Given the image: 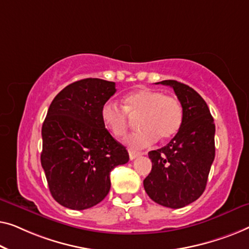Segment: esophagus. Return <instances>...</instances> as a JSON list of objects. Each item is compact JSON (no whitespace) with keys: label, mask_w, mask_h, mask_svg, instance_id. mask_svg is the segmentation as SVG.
Returning a JSON list of instances; mask_svg holds the SVG:
<instances>
[{"label":"esophagus","mask_w":249,"mask_h":249,"mask_svg":"<svg viewBox=\"0 0 249 249\" xmlns=\"http://www.w3.org/2000/svg\"><path fill=\"white\" fill-rule=\"evenodd\" d=\"M128 155H129V159L133 160V159L138 158V157L141 156L142 153H141V152H136V151H132V150H129V151H128Z\"/></svg>","instance_id":"34e87169"}]
</instances>
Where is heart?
I'll return each instance as SVG.
<instances>
[{"label": "heart", "mask_w": 249, "mask_h": 249, "mask_svg": "<svg viewBox=\"0 0 249 249\" xmlns=\"http://www.w3.org/2000/svg\"><path fill=\"white\" fill-rule=\"evenodd\" d=\"M128 116L140 118L138 125L141 129L129 135L126 142L132 149H141L155 143L158 138L161 141L174 138L183 124L184 113L176 97L148 88L126 94L123 107L109 100L100 109L101 123L117 139L127 132Z\"/></svg>", "instance_id": "b5f03b06"}]
</instances>
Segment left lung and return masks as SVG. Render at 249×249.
I'll use <instances>...</instances> for the list:
<instances>
[{"label":"left lung","mask_w":249,"mask_h":249,"mask_svg":"<svg viewBox=\"0 0 249 249\" xmlns=\"http://www.w3.org/2000/svg\"><path fill=\"white\" fill-rule=\"evenodd\" d=\"M158 83L174 89L183 107V124L167 145L149 152L152 169L143 186L152 201L179 209L205 190L215 156V125L208 105L193 88L175 80Z\"/></svg>","instance_id":"obj_1"}]
</instances>
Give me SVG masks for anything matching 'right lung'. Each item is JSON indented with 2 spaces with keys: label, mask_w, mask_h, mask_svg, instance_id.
I'll use <instances>...</instances> for the list:
<instances>
[{
  "label": "right lung",
  "mask_w": 249,
  "mask_h": 249,
  "mask_svg": "<svg viewBox=\"0 0 249 249\" xmlns=\"http://www.w3.org/2000/svg\"><path fill=\"white\" fill-rule=\"evenodd\" d=\"M115 92V82L83 79L65 87L48 108L41 167L52 196L65 208L100 203L110 190V171L129 159L100 120L101 107Z\"/></svg>",
  "instance_id": "1"
}]
</instances>
